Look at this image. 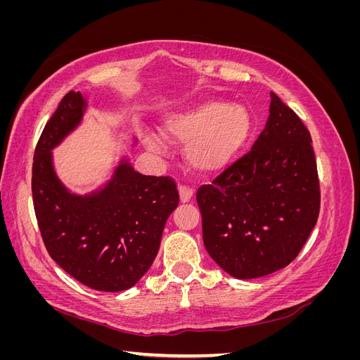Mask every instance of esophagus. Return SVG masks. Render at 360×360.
<instances>
[{"label": "esophagus", "instance_id": "obj_1", "mask_svg": "<svg viewBox=\"0 0 360 360\" xmlns=\"http://www.w3.org/2000/svg\"><path fill=\"white\" fill-rule=\"evenodd\" d=\"M179 193H180V201L181 202H188L192 198L193 189L189 186V184H180V186H179Z\"/></svg>", "mask_w": 360, "mask_h": 360}]
</instances>
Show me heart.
I'll return each instance as SVG.
<instances>
[{
  "mask_svg": "<svg viewBox=\"0 0 360 360\" xmlns=\"http://www.w3.org/2000/svg\"><path fill=\"white\" fill-rule=\"evenodd\" d=\"M250 132V115L242 105L209 101L192 110L171 115L162 134L168 141L188 144L186 160L198 172L212 174L224 169L245 146ZM147 146L159 150L158 139L148 138Z\"/></svg>",
  "mask_w": 360,
  "mask_h": 360,
  "instance_id": "heart-1",
  "label": "heart"
}]
</instances>
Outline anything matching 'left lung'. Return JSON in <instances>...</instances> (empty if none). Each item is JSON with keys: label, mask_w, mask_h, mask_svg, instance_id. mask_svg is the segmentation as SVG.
Listing matches in <instances>:
<instances>
[{"label": "left lung", "mask_w": 360, "mask_h": 360, "mask_svg": "<svg viewBox=\"0 0 360 360\" xmlns=\"http://www.w3.org/2000/svg\"><path fill=\"white\" fill-rule=\"evenodd\" d=\"M270 97L267 124L252 150L197 191L207 252L237 279L288 266L320 213L309 130L275 93Z\"/></svg>", "instance_id": "1"}]
</instances>
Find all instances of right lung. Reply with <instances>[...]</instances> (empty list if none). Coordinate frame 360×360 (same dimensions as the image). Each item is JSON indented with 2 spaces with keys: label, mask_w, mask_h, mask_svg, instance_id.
Segmentation results:
<instances>
[{
  "label": "right lung",
  "mask_w": 360,
  "mask_h": 360,
  "mask_svg": "<svg viewBox=\"0 0 360 360\" xmlns=\"http://www.w3.org/2000/svg\"><path fill=\"white\" fill-rule=\"evenodd\" d=\"M84 110L82 94L69 91L48 120L34 150L32 204L48 254L64 271L90 288L123 291L153 263L179 191L171 177L143 176L123 162L101 192L70 193L56 176L51 150Z\"/></svg>",
  "instance_id": "1"
}]
</instances>
